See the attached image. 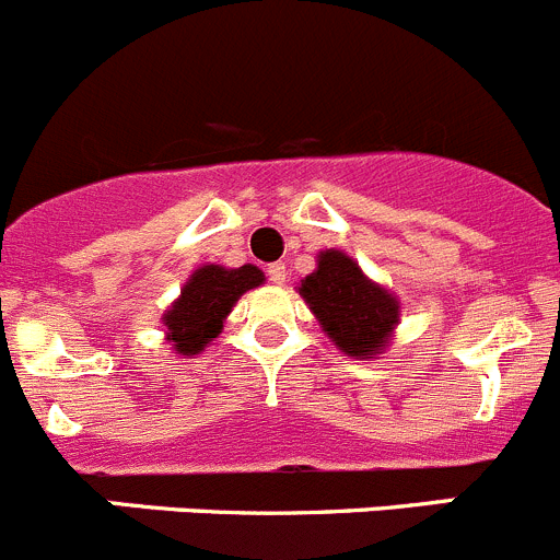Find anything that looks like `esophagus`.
<instances>
[{"instance_id":"1","label":"esophagus","mask_w":560,"mask_h":560,"mask_svg":"<svg viewBox=\"0 0 560 560\" xmlns=\"http://www.w3.org/2000/svg\"><path fill=\"white\" fill-rule=\"evenodd\" d=\"M268 279L273 281V284H284L287 281V268L281 262H276V265H270L268 268Z\"/></svg>"}]
</instances>
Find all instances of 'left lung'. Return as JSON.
<instances>
[{"mask_svg":"<svg viewBox=\"0 0 560 560\" xmlns=\"http://www.w3.org/2000/svg\"><path fill=\"white\" fill-rule=\"evenodd\" d=\"M323 334L345 357L373 362L392 345L400 323V301L370 279L353 256L339 248L317 254V268L298 284Z\"/></svg>","mask_w":560,"mask_h":560,"instance_id":"8db88e82","label":"left lung"}]
</instances>
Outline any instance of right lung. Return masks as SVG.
I'll return each mask as SVG.
<instances>
[{
	"mask_svg": "<svg viewBox=\"0 0 560 560\" xmlns=\"http://www.w3.org/2000/svg\"><path fill=\"white\" fill-rule=\"evenodd\" d=\"M262 284L265 273L256 265L223 268V265L207 262L192 270L179 298L162 315L171 351L179 353L182 359L198 357L223 331V323L243 292Z\"/></svg>",
	"mask_w": 560,
	"mask_h": 560,
	"instance_id": "obj_1",
	"label": "right lung"
}]
</instances>
